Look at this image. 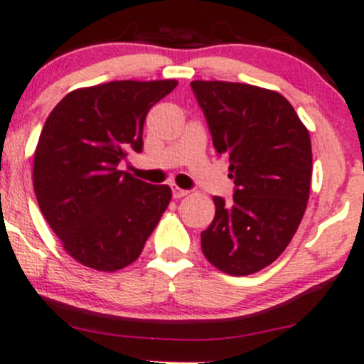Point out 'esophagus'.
Returning <instances> with one entry per match:
<instances>
[{"label":"esophagus","instance_id":"34e87169","mask_svg":"<svg viewBox=\"0 0 364 364\" xmlns=\"http://www.w3.org/2000/svg\"><path fill=\"white\" fill-rule=\"evenodd\" d=\"M171 194H173V198L175 199H181V198H183V196H187L189 194V191H186V189H181V187L178 186H171Z\"/></svg>","mask_w":364,"mask_h":364}]
</instances>
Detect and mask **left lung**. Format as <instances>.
Instances as JSON below:
<instances>
[{
	"instance_id": "1",
	"label": "left lung",
	"mask_w": 364,
	"mask_h": 364,
	"mask_svg": "<svg viewBox=\"0 0 364 364\" xmlns=\"http://www.w3.org/2000/svg\"><path fill=\"white\" fill-rule=\"evenodd\" d=\"M191 85L235 183L230 204L213 198L216 211L201 232L203 252L227 275H251L279 258L303 220L311 187V139L277 91L223 80Z\"/></svg>"
}]
</instances>
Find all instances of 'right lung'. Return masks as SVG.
Here are the masks:
<instances>
[{
    "label": "right lung",
    "mask_w": 364,
    "mask_h": 364,
    "mask_svg": "<svg viewBox=\"0 0 364 364\" xmlns=\"http://www.w3.org/2000/svg\"><path fill=\"white\" fill-rule=\"evenodd\" d=\"M177 80H113L68 92L48 117L34 153L36 198L61 246L84 267L117 272L141 256L171 189L118 170L141 153L149 108Z\"/></svg>",
    "instance_id": "1"
}]
</instances>
